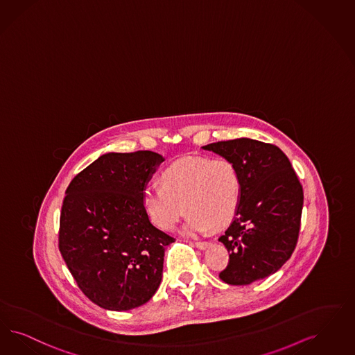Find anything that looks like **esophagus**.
<instances>
[{
	"label": "esophagus",
	"instance_id": "obj_1",
	"mask_svg": "<svg viewBox=\"0 0 355 355\" xmlns=\"http://www.w3.org/2000/svg\"><path fill=\"white\" fill-rule=\"evenodd\" d=\"M209 245H211L209 241H196V248H198V249H202V250H205Z\"/></svg>",
	"mask_w": 355,
	"mask_h": 355
}]
</instances>
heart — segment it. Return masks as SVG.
Returning <instances> with one entry per match:
<instances>
[{"mask_svg": "<svg viewBox=\"0 0 355 355\" xmlns=\"http://www.w3.org/2000/svg\"><path fill=\"white\" fill-rule=\"evenodd\" d=\"M157 186L143 190L148 218L164 231H173L184 209L190 215L182 232L187 236L219 230L232 220L240 205L241 178L227 159L190 157L165 168Z\"/></svg>", "mask_w": 355, "mask_h": 355, "instance_id": "1", "label": "heart"}]
</instances>
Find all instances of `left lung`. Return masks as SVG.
<instances>
[{"label": "left lung", "mask_w": 355, "mask_h": 355, "mask_svg": "<svg viewBox=\"0 0 355 355\" xmlns=\"http://www.w3.org/2000/svg\"><path fill=\"white\" fill-rule=\"evenodd\" d=\"M232 161L240 173L236 218L219 241L230 252L223 282L250 284L281 269L297 243L303 187L290 159L269 143L241 137L202 147Z\"/></svg>", "instance_id": "8db88e82"}]
</instances>
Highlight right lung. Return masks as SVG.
Wrapping results in <instances>:
<instances>
[{"label":"right lung","mask_w":355,"mask_h":355,"mask_svg":"<svg viewBox=\"0 0 355 355\" xmlns=\"http://www.w3.org/2000/svg\"><path fill=\"white\" fill-rule=\"evenodd\" d=\"M162 161L150 150L106 153L67 187L59 249L80 290L105 309L143 306L159 288L175 239L150 223L141 196Z\"/></svg>","instance_id":"obj_1"}]
</instances>
